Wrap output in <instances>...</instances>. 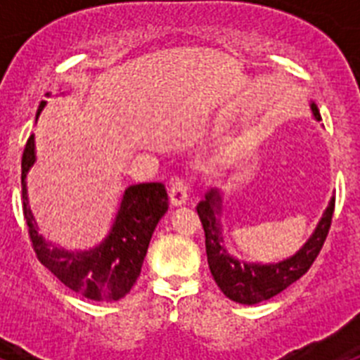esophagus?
I'll list each match as a JSON object with an SVG mask.
<instances>
[{"label":"esophagus","mask_w":360,"mask_h":360,"mask_svg":"<svg viewBox=\"0 0 360 360\" xmlns=\"http://www.w3.org/2000/svg\"><path fill=\"white\" fill-rule=\"evenodd\" d=\"M169 198L173 205H184L189 200V184L182 180V178L174 180L169 189Z\"/></svg>","instance_id":"1"}]
</instances>
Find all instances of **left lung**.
I'll return each instance as SVG.
<instances>
[{
	"mask_svg": "<svg viewBox=\"0 0 360 360\" xmlns=\"http://www.w3.org/2000/svg\"><path fill=\"white\" fill-rule=\"evenodd\" d=\"M310 108L314 117L321 120L316 104L311 103ZM333 207H335V200L332 198L314 234L294 256L278 263H269V265L245 263L238 262L236 257H232L225 250L218 219V214L221 212V195L218 189L209 191L205 200L196 205V211H198L200 221H202L203 232H205L209 269H211V274L219 290L236 303L256 304L274 297L279 292L290 287L292 283L307 274L311 263L319 256L324 240L328 236L330 225H332Z\"/></svg>",
	"mask_w": 360,
	"mask_h": 360,
	"instance_id": "8db88e82",
	"label": "left lung"
}]
</instances>
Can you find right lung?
Instances as JSON below:
<instances>
[{
	"label": "right lung",
	"mask_w": 360,
	"mask_h": 360,
	"mask_svg": "<svg viewBox=\"0 0 360 360\" xmlns=\"http://www.w3.org/2000/svg\"><path fill=\"white\" fill-rule=\"evenodd\" d=\"M44 106L46 101H41L36 119ZM34 162L36 144L34 135H30L21 158V187L23 214L37 259L63 285L81 294L82 297L94 301L122 299L141 276L153 231L169 207L165 186L160 182L129 186L124 191L115 221L103 243L90 250L70 252L61 247L46 243L36 229L27 196V174Z\"/></svg>",
	"instance_id": "add662e5"
}]
</instances>
